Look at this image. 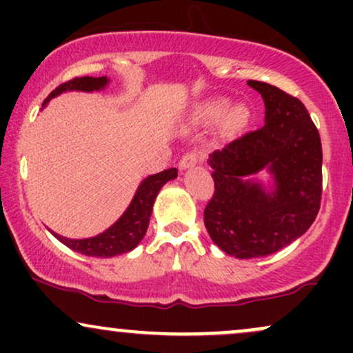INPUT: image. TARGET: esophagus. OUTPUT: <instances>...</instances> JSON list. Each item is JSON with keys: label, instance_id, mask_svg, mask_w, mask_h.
<instances>
[{"label": "esophagus", "instance_id": "34e87169", "mask_svg": "<svg viewBox=\"0 0 353 353\" xmlns=\"http://www.w3.org/2000/svg\"><path fill=\"white\" fill-rule=\"evenodd\" d=\"M201 154L197 151H190V152H185L184 156L181 157L179 161V168L181 169H189V168H194L196 164L201 163Z\"/></svg>", "mask_w": 353, "mask_h": 353}]
</instances>
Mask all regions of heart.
<instances>
[{
    "mask_svg": "<svg viewBox=\"0 0 353 353\" xmlns=\"http://www.w3.org/2000/svg\"><path fill=\"white\" fill-rule=\"evenodd\" d=\"M196 123L210 125L224 119L228 131H239L249 123V109L244 104H236L230 108V101L225 98H216L201 103L194 109Z\"/></svg>",
    "mask_w": 353,
    "mask_h": 353,
    "instance_id": "heart-1",
    "label": "heart"
}]
</instances>
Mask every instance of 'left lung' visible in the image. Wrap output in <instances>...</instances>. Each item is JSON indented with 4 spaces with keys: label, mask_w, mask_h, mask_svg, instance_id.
Listing matches in <instances>:
<instances>
[{
    "label": "left lung",
    "mask_w": 353,
    "mask_h": 353,
    "mask_svg": "<svg viewBox=\"0 0 353 353\" xmlns=\"http://www.w3.org/2000/svg\"><path fill=\"white\" fill-rule=\"evenodd\" d=\"M265 123L209 156L214 196L204 224L219 249L237 259L270 255L307 232L322 199V144L302 101L262 81ZM267 168L274 188L252 176Z\"/></svg>",
    "instance_id": "obj_1"
}]
</instances>
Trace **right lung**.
Listing matches in <instances>:
<instances>
[{"label":"right lung","instance_id":"right-lung-1","mask_svg":"<svg viewBox=\"0 0 353 353\" xmlns=\"http://www.w3.org/2000/svg\"><path fill=\"white\" fill-rule=\"evenodd\" d=\"M109 83L106 76L101 78H91V76H84V78H74L68 83L59 84L54 91L44 99L43 106H46L48 101L56 98L64 91H99ZM177 177V169L171 168L165 169L163 172L152 174V176L145 177L137 188L134 197H132L131 204L125 209V212L121 216L114 224L103 234L89 239H68L59 236V234L52 232L58 241L63 242L70 249L76 252L89 255V257H114V255L125 254L132 250L134 247L143 241L148 230L149 219L152 214V205L156 201V196L168 181H172Z\"/></svg>","mask_w":353,"mask_h":353}]
</instances>
